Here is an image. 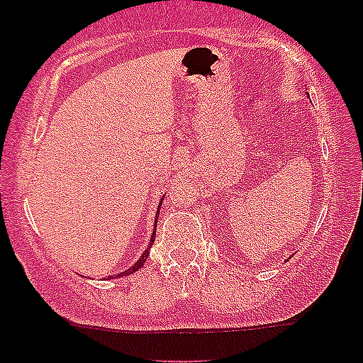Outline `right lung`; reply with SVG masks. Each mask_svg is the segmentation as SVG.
I'll use <instances>...</instances> for the list:
<instances>
[{
    "label": "right lung",
    "mask_w": 363,
    "mask_h": 363,
    "mask_svg": "<svg viewBox=\"0 0 363 363\" xmlns=\"http://www.w3.org/2000/svg\"><path fill=\"white\" fill-rule=\"evenodd\" d=\"M160 201H164V198L160 199ZM160 206H162V203H158V210H160ZM158 210H157V215H158ZM157 218L158 216H155V223H157ZM155 232H157V227L153 228V234H152V237H150V244L147 245V249H145L143 251V254H141L140 256V259L135 262V264L131 266V268H128L126 272H123V273H119V274H114V277H109V278H118V277H128V274H131V273H135V272H138V269L141 268V266L145 264V261L148 259V254H150V247H152V244H153V240H155ZM109 278H107V280H109Z\"/></svg>",
    "instance_id": "add662e5"
}]
</instances>
